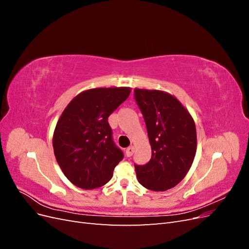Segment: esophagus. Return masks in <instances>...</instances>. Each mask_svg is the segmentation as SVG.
Segmentation results:
<instances>
[{"mask_svg":"<svg viewBox=\"0 0 249 249\" xmlns=\"http://www.w3.org/2000/svg\"><path fill=\"white\" fill-rule=\"evenodd\" d=\"M133 153H134V147L133 146H130V147H127L125 149V156L126 157H131L133 155Z\"/></svg>","mask_w":249,"mask_h":249,"instance_id":"obj_1","label":"esophagus"}]
</instances>
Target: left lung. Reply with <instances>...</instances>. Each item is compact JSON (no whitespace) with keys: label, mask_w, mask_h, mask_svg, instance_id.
<instances>
[{"label":"left lung","mask_w":249,"mask_h":249,"mask_svg":"<svg viewBox=\"0 0 249 249\" xmlns=\"http://www.w3.org/2000/svg\"><path fill=\"white\" fill-rule=\"evenodd\" d=\"M152 146L145 165H135L138 182L146 189L166 191L189 171L196 154L195 123L180 102L161 90L135 88Z\"/></svg>","instance_id":"left-lung-1"}]
</instances>
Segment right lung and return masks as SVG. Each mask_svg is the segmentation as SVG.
Returning <instances> with one entry per match:
<instances>
[{"instance_id":"1","label":"right lung","mask_w":249,"mask_h":249,"mask_svg":"<svg viewBox=\"0 0 249 249\" xmlns=\"http://www.w3.org/2000/svg\"><path fill=\"white\" fill-rule=\"evenodd\" d=\"M130 93V87L85 90L59 117L53 147L60 168L74 186L85 190L104 186L124 159L113 142L108 117Z\"/></svg>"}]
</instances>
